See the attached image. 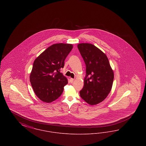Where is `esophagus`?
I'll return each mask as SVG.
<instances>
[{
    "label": "esophagus",
    "mask_w": 146,
    "mask_h": 146,
    "mask_svg": "<svg viewBox=\"0 0 146 146\" xmlns=\"http://www.w3.org/2000/svg\"><path fill=\"white\" fill-rule=\"evenodd\" d=\"M74 79H73V78H70V83H72L74 82Z\"/></svg>",
    "instance_id": "obj_1"
}]
</instances>
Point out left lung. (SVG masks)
Here are the masks:
<instances>
[{"label":"left lung","mask_w":146,"mask_h":146,"mask_svg":"<svg viewBox=\"0 0 146 146\" xmlns=\"http://www.w3.org/2000/svg\"><path fill=\"white\" fill-rule=\"evenodd\" d=\"M78 48L86 64V76L83 88L80 91V97L88 104H98L111 91L113 70L106 55L93 44L80 43Z\"/></svg>","instance_id":"8db88e82"}]
</instances>
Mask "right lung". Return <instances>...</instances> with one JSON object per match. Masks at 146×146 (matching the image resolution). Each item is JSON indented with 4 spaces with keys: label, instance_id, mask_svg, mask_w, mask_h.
Here are the masks:
<instances>
[{
    "label": "right lung",
    "instance_id": "1",
    "mask_svg": "<svg viewBox=\"0 0 146 146\" xmlns=\"http://www.w3.org/2000/svg\"><path fill=\"white\" fill-rule=\"evenodd\" d=\"M72 48L70 44H55L35 58L29 79L35 94L42 102H52L62 94L68 80L60 70Z\"/></svg>",
    "mask_w": 146,
    "mask_h": 146
}]
</instances>
